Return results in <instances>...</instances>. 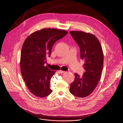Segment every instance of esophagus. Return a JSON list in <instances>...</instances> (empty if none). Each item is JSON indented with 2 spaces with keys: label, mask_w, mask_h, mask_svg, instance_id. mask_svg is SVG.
<instances>
[{
  "label": "esophagus",
  "mask_w": 123,
  "mask_h": 123,
  "mask_svg": "<svg viewBox=\"0 0 123 123\" xmlns=\"http://www.w3.org/2000/svg\"><path fill=\"white\" fill-rule=\"evenodd\" d=\"M58 72L59 73H61V74H62V73H64L65 72V71H62V70H58Z\"/></svg>",
  "instance_id": "34e87169"
}]
</instances>
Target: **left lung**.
<instances>
[{
	"label": "left lung",
	"mask_w": 123,
	"mask_h": 123,
	"mask_svg": "<svg viewBox=\"0 0 123 123\" xmlns=\"http://www.w3.org/2000/svg\"><path fill=\"white\" fill-rule=\"evenodd\" d=\"M69 33L80 49L85 70L82 77L75 73L69 91L76 97L85 98L93 92L100 80L103 65L102 49L98 38L91 33L75 31Z\"/></svg>",
	"instance_id": "8db88e82"
}]
</instances>
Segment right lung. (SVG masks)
Returning a JSON list of instances; mask_svg holds the SVG:
<instances>
[{
	"instance_id": "right-lung-1",
	"label": "right lung",
	"mask_w": 123,
	"mask_h": 123,
	"mask_svg": "<svg viewBox=\"0 0 123 123\" xmlns=\"http://www.w3.org/2000/svg\"><path fill=\"white\" fill-rule=\"evenodd\" d=\"M68 33L64 30L44 28L33 33L25 40L21 53V72L34 95L44 98L52 93L50 80L55 71L45 67L44 64L55 43Z\"/></svg>"
}]
</instances>
